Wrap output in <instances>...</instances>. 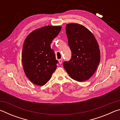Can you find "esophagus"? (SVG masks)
I'll return each instance as SVG.
<instances>
[{"label":"esophagus","mask_w":120,"mask_h":120,"mask_svg":"<svg viewBox=\"0 0 120 120\" xmlns=\"http://www.w3.org/2000/svg\"><path fill=\"white\" fill-rule=\"evenodd\" d=\"M58 61H59V64H62V60H61V59H59L58 60Z\"/></svg>","instance_id":"1"}]
</instances>
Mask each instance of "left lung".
Listing matches in <instances>:
<instances>
[{"label": "left lung", "mask_w": 120, "mask_h": 120, "mask_svg": "<svg viewBox=\"0 0 120 120\" xmlns=\"http://www.w3.org/2000/svg\"><path fill=\"white\" fill-rule=\"evenodd\" d=\"M66 30L71 58L63 62V66L73 79L87 80L96 71L100 62L98 43L92 32L80 24H68Z\"/></svg>", "instance_id": "8db88e82"}]
</instances>
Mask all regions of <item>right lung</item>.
<instances>
[{"label":"right lung","instance_id":"add662e5","mask_svg":"<svg viewBox=\"0 0 120 120\" xmlns=\"http://www.w3.org/2000/svg\"><path fill=\"white\" fill-rule=\"evenodd\" d=\"M61 30L60 26H44L32 32L24 42L22 50L24 71L34 84L45 85L56 69L58 61L50 45Z\"/></svg>","mask_w":120,"mask_h":120}]
</instances>
